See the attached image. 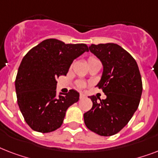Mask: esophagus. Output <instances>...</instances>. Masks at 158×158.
I'll return each instance as SVG.
<instances>
[{
    "mask_svg": "<svg viewBox=\"0 0 158 158\" xmlns=\"http://www.w3.org/2000/svg\"><path fill=\"white\" fill-rule=\"evenodd\" d=\"M79 98H86V94H80V95H79Z\"/></svg>",
    "mask_w": 158,
    "mask_h": 158,
    "instance_id": "esophagus-1",
    "label": "esophagus"
}]
</instances>
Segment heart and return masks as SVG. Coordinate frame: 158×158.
Listing matches in <instances>:
<instances>
[{"mask_svg": "<svg viewBox=\"0 0 158 158\" xmlns=\"http://www.w3.org/2000/svg\"><path fill=\"white\" fill-rule=\"evenodd\" d=\"M95 60H98L95 59L94 57H89V60H88V63H89V62L95 61ZM79 88H83V87H84V83H79Z\"/></svg>", "mask_w": 158, "mask_h": 158, "instance_id": "obj_1", "label": "heart"}]
</instances>
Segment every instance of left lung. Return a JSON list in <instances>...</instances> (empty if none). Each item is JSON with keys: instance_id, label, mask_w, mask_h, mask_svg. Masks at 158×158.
<instances>
[{"instance_id": "1", "label": "left lung", "mask_w": 158, "mask_h": 158, "mask_svg": "<svg viewBox=\"0 0 158 158\" xmlns=\"http://www.w3.org/2000/svg\"><path fill=\"white\" fill-rule=\"evenodd\" d=\"M103 65L98 84L106 98L93 102L91 110L84 114L88 129L101 136L117 134L127 125L138 109L142 95L143 84L137 62L132 56L115 43L89 46Z\"/></svg>"}]
</instances>
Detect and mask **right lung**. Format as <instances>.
Instances as JSON below:
<instances>
[{"instance_id": "right-lung-1", "label": "right lung", "mask_w": 158, "mask_h": 158, "mask_svg": "<svg viewBox=\"0 0 158 158\" xmlns=\"http://www.w3.org/2000/svg\"><path fill=\"white\" fill-rule=\"evenodd\" d=\"M89 52L86 44H65L50 38L32 48L22 60L15 79L19 107L32 130L49 133L61 126L68 107L79 94L69 90L56 96V80L66 75L74 60Z\"/></svg>"}]
</instances>
